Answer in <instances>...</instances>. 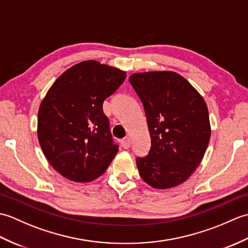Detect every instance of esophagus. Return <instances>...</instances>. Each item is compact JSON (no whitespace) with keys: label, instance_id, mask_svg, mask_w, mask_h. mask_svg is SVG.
<instances>
[{"label":"esophagus","instance_id":"34e87169","mask_svg":"<svg viewBox=\"0 0 248 248\" xmlns=\"http://www.w3.org/2000/svg\"><path fill=\"white\" fill-rule=\"evenodd\" d=\"M120 144H121V147H123V148H124V149L130 148V146H131V140H130V138H124V140H121Z\"/></svg>","mask_w":248,"mask_h":248}]
</instances>
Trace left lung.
I'll list each match as a JSON object with an SVG mask.
<instances>
[{
    "label": "left lung",
    "mask_w": 248,
    "mask_h": 248,
    "mask_svg": "<svg viewBox=\"0 0 248 248\" xmlns=\"http://www.w3.org/2000/svg\"><path fill=\"white\" fill-rule=\"evenodd\" d=\"M129 82L144 105L151 148L136 165L154 188L175 187L200 164L211 135L209 112L202 94L173 71L133 73Z\"/></svg>",
    "instance_id": "obj_1"
}]
</instances>
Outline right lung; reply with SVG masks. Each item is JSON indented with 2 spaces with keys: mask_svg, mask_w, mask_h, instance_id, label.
<instances>
[{
  "mask_svg": "<svg viewBox=\"0 0 248 248\" xmlns=\"http://www.w3.org/2000/svg\"><path fill=\"white\" fill-rule=\"evenodd\" d=\"M125 71L84 61L56 78L40 103L37 135L46 159L62 177L89 182L100 177L118 152L103 101Z\"/></svg>",
  "mask_w": 248,
  "mask_h": 248,
  "instance_id": "add662e5",
  "label": "right lung"
}]
</instances>
